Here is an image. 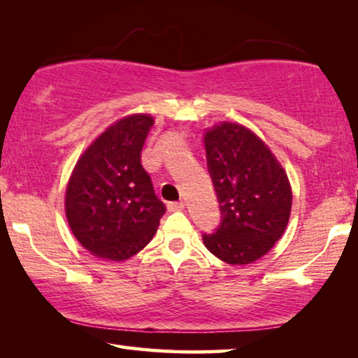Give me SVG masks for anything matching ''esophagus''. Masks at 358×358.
<instances>
[{
	"label": "esophagus",
	"instance_id": "obj_1",
	"mask_svg": "<svg viewBox=\"0 0 358 358\" xmlns=\"http://www.w3.org/2000/svg\"><path fill=\"white\" fill-rule=\"evenodd\" d=\"M185 206H186V204L183 201H172V203H169V206H167V208H169V210L175 212V210H183Z\"/></svg>",
	"mask_w": 358,
	"mask_h": 358
}]
</instances>
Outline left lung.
Returning <instances> with one entry per match:
<instances>
[{
	"label": "left lung",
	"instance_id": "1",
	"mask_svg": "<svg viewBox=\"0 0 358 358\" xmlns=\"http://www.w3.org/2000/svg\"><path fill=\"white\" fill-rule=\"evenodd\" d=\"M203 138L223 215L217 232L203 235V243L227 264H250L286 231L292 208L287 173L268 144L240 123L222 121Z\"/></svg>",
	"mask_w": 358,
	"mask_h": 358
}]
</instances>
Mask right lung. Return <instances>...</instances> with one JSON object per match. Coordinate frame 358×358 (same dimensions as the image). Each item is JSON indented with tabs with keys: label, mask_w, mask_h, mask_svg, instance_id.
Returning a JSON list of instances; mask_svg holds the SVG:
<instances>
[{
	"label": "right lung",
	"mask_w": 358,
	"mask_h": 358,
	"mask_svg": "<svg viewBox=\"0 0 358 358\" xmlns=\"http://www.w3.org/2000/svg\"><path fill=\"white\" fill-rule=\"evenodd\" d=\"M154 121L149 113H132L106 127L80 155L67 181V223L80 245L101 260L124 262L138 254L166 212L141 164Z\"/></svg>",
	"instance_id": "right-lung-1"
}]
</instances>
